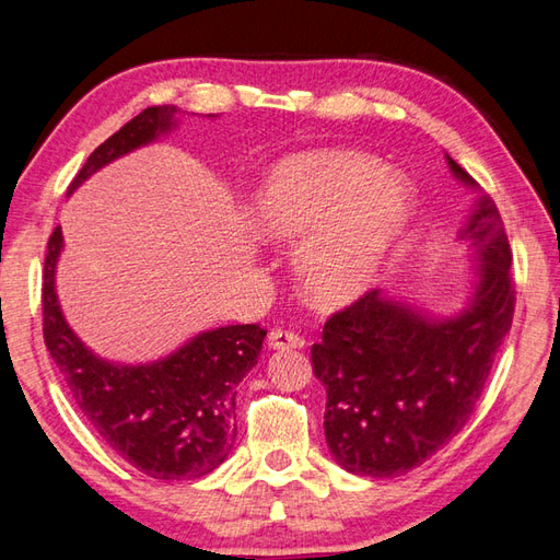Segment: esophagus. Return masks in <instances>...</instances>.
Returning a JSON list of instances; mask_svg holds the SVG:
<instances>
[{
  "mask_svg": "<svg viewBox=\"0 0 560 560\" xmlns=\"http://www.w3.org/2000/svg\"><path fill=\"white\" fill-rule=\"evenodd\" d=\"M269 347L277 351H287V349H303V337L295 335L291 329H271L269 331Z\"/></svg>",
  "mask_w": 560,
  "mask_h": 560,
  "instance_id": "esophagus-1",
  "label": "esophagus"
}]
</instances>
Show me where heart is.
<instances>
[{
  "label": "heart",
  "mask_w": 560,
  "mask_h": 560,
  "mask_svg": "<svg viewBox=\"0 0 560 560\" xmlns=\"http://www.w3.org/2000/svg\"><path fill=\"white\" fill-rule=\"evenodd\" d=\"M407 175L349 149L293 153L261 177L253 221L271 243L303 241L295 273L307 299L341 307L373 287L411 223Z\"/></svg>",
  "instance_id": "obj_1"
}]
</instances>
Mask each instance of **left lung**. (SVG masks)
<instances>
[{"mask_svg": "<svg viewBox=\"0 0 560 560\" xmlns=\"http://www.w3.org/2000/svg\"><path fill=\"white\" fill-rule=\"evenodd\" d=\"M445 159L450 173L479 192L459 231L474 261L467 299L455 313L435 315L383 289L368 291L327 319L311 351L327 389L329 452L359 477H401L450 443L477 407L513 325V255L501 213Z\"/></svg>", "mask_w": 560, "mask_h": 560, "instance_id": "obj_1", "label": "left lung"}]
</instances>
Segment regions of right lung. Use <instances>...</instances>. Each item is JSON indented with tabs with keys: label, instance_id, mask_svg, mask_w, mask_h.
<instances>
[{
	"label": "right lung",
	"instance_id": "obj_1",
	"mask_svg": "<svg viewBox=\"0 0 560 560\" xmlns=\"http://www.w3.org/2000/svg\"><path fill=\"white\" fill-rule=\"evenodd\" d=\"M175 115L173 105L139 113L91 153L67 195L103 165L173 132ZM62 249L57 225L45 255L43 335L81 413L117 455L151 479H199L217 469L231 455L237 431L235 387L255 368L267 331L259 325H229L199 331L151 363L103 359L77 337L59 305L55 273Z\"/></svg>",
	"mask_w": 560,
	"mask_h": 560
}]
</instances>
